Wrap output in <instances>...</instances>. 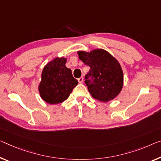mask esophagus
I'll list each match as a JSON object with an SVG mask.
<instances>
[{
  "label": "esophagus",
  "mask_w": 161,
  "mask_h": 161,
  "mask_svg": "<svg viewBox=\"0 0 161 161\" xmlns=\"http://www.w3.org/2000/svg\"><path fill=\"white\" fill-rule=\"evenodd\" d=\"M78 82L80 83H82L83 82V77H80V78L78 79Z\"/></svg>",
  "instance_id": "1"
}]
</instances>
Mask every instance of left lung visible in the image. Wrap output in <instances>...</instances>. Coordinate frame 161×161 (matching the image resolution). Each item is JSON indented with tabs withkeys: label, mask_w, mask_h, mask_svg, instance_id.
<instances>
[{
	"label": "left lung",
	"mask_w": 161,
	"mask_h": 161,
	"mask_svg": "<svg viewBox=\"0 0 161 161\" xmlns=\"http://www.w3.org/2000/svg\"><path fill=\"white\" fill-rule=\"evenodd\" d=\"M78 55L91 68L85 82L92 97L101 102H108L117 97L124 83L122 67L117 59L103 49H95L89 53L78 51ZM88 76L91 79H87Z\"/></svg>",
	"instance_id": "left-lung-1"
}]
</instances>
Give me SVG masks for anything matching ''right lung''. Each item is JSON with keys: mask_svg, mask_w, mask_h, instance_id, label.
Here are the masks:
<instances>
[{"mask_svg": "<svg viewBox=\"0 0 161 161\" xmlns=\"http://www.w3.org/2000/svg\"><path fill=\"white\" fill-rule=\"evenodd\" d=\"M67 59L55 58L44 67L38 89L42 99L49 104L63 102L78 85L72 71L65 66Z\"/></svg>", "mask_w": 161, "mask_h": 161, "instance_id": "obj_1", "label": "right lung"}]
</instances>
